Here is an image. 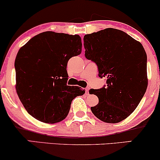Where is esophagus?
Segmentation results:
<instances>
[{
  "mask_svg": "<svg viewBox=\"0 0 160 160\" xmlns=\"http://www.w3.org/2000/svg\"><path fill=\"white\" fill-rule=\"evenodd\" d=\"M89 87H86V92L87 95H89Z\"/></svg>",
  "mask_w": 160,
  "mask_h": 160,
  "instance_id": "esophagus-1",
  "label": "esophagus"
}]
</instances>
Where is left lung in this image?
<instances>
[{
	"label": "left lung",
	"instance_id": "obj_1",
	"mask_svg": "<svg viewBox=\"0 0 160 160\" xmlns=\"http://www.w3.org/2000/svg\"><path fill=\"white\" fill-rule=\"evenodd\" d=\"M83 41L86 58L96 63L100 78H108L106 87L89 90L98 98L91 111L104 122H120L136 109L148 88L146 52L140 42L111 28L86 34Z\"/></svg>",
	"mask_w": 160,
	"mask_h": 160
}]
</instances>
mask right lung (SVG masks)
Masks as SVG:
<instances>
[{
  "mask_svg": "<svg viewBox=\"0 0 160 160\" xmlns=\"http://www.w3.org/2000/svg\"><path fill=\"white\" fill-rule=\"evenodd\" d=\"M82 51L78 34L45 32L19 49L15 60L16 89L28 113L45 123L65 120L72 100L85 89L67 86V65Z\"/></svg>",
  "mask_w": 160,
  "mask_h": 160,
  "instance_id": "add662e5",
  "label": "right lung"
}]
</instances>
